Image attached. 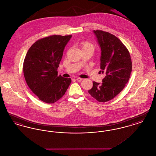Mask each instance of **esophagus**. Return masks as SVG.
I'll return each instance as SVG.
<instances>
[{
  "label": "esophagus",
  "mask_w": 156,
  "mask_h": 156,
  "mask_svg": "<svg viewBox=\"0 0 156 156\" xmlns=\"http://www.w3.org/2000/svg\"><path fill=\"white\" fill-rule=\"evenodd\" d=\"M76 80L78 82H81L82 80V79L81 78H76Z\"/></svg>",
  "instance_id": "34e87169"
}]
</instances>
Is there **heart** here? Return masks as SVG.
Masks as SVG:
<instances>
[{
  "mask_svg": "<svg viewBox=\"0 0 156 156\" xmlns=\"http://www.w3.org/2000/svg\"><path fill=\"white\" fill-rule=\"evenodd\" d=\"M80 47L82 51L90 50L92 51H94L95 47L93 44L88 41H82L80 43Z\"/></svg>",
  "mask_w": 156,
  "mask_h": 156,
  "instance_id": "b5f03b06",
  "label": "heart"
}]
</instances>
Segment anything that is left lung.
<instances>
[{
	"label": "left lung",
	"instance_id": "8db88e82",
	"mask_svg": "<svg viewBox=\"0 0 156 156\" xmlns=\"http://www.w3.org/2000/svg\"><path fill=\"white\" fill-rule=\"evenodd\" d=\"M101 50L100 73L105 74L102 83L93 82L89 94L98 102L113 99L125 88L132 72L130 53L115 36L102 30H94Z\"/></svg>",
	"mask_w": 156,
	"mask_h": 156
}]
</instances>
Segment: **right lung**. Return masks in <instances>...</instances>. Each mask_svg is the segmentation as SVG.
Segmentation results:
<instances>
[{"label":"right lung","mask_w":156,"mask_h":156,"mask_svg":"<svg viewBox=\"0 0 156 156\" xmlns=\"http://www.w3.org/2000/svg\"><path fill=\"white\" fill-rule=\"evenodd\" d=\"M72 36L53 35L36 41L30 47L23 62L26 83L40 100L53 104L63 97L71 78L58 76L63 52Z\"/></svg>","instance_id":"obj_1"}]
</instances>
